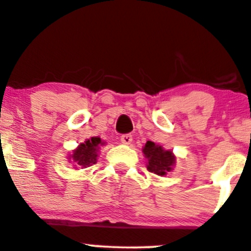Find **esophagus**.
I'll return each mask as SVG.
<instances>
[{"instance_id": "1", "label": "esophagus", "mask_w": 251, "mask_h": 251, "mask_svg": "<svg viewBox=\"0 0 251 251\" xmlns=\"http://www.w3.org/2000/svg\"><path fill=\"white\" fill-rule=\"evenodd\" d=\"M120 140H122L123 144H126V145H129L132 143V135L131 134H123L120 137Z\"/></svg>"}]
</instances>
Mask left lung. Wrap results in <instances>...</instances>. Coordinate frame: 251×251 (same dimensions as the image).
<instances>
[{
	"instance_id": "8db88e82",
	"label": "left lung",
	"mask_w": 251,
	"mask_h": 251,
	"mask_svg": "<svg viewBox=\"0 0 251 251\" xmlns=\"http://www.w3.org/2000/svg\"><path fill=\"white\" fill-rule=\"evenodd\" d=\"M143 152L148 159L146 166L150 172L158 176H165L174 169L176 157L170 150H164L162 146L149 140L143 148Z\"/></svg>"
}]
</instances>
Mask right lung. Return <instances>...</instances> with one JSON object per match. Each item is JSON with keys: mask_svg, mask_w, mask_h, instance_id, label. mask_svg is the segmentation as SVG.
I'll list each match as a JSON object with an SVG mask.
<instances>
[{"mask_svg": "<svg viewBox=\"0 0 251 251\" xmlns=\"http://www.w3.org/2000/svg\"><path fill=\"white\" fill-rule=\"evenodd\" d=\"M101 145H105V142H102L99 137H92L74 150L73 154L70 155V159L75 163L77 168H88L92 164L97 163L98 152Z\"/></svg>", "mask_w": 251, "mask_h": 251, "instance_id": "right-lung-1", "label": "right lung"}]
</instances>
